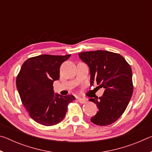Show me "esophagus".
I'll return each instance as SVG.
<instances>
[{
  "label": "esophagus",
  "instance_id": "obj_1",
  "mask_svg": "<svg viewBox=\"0 0 152 152\" xmlns=\"http://www.w3.org/2000/svg\"><path fill=\"white\" fill-rule=\"evenodd\" d=\"M78 101L79 102H80V103L82 104H84V103H86L87 102V100L86 99H84V98H78Z\"/></svg>",
  "mask_w": 152,
  "mask_h": 152
}]
</instances>
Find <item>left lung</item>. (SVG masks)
Wrapping results in <instances>:
<instances>
[{"instance_id":"obj_1","label":"left lung","mask_w":152,"mask_h":152,"mask_svg":"<svg viewBox=\"0 0 152 152\" xmlns=\"http://www.w3.org/2000/svg\"><path fill=\"white\" fill-rule=\"evenodd\" d=\"M78 56L89 67L91 86L96 82L105 89L102 96L89 99L99 108L91 122L100 126L112 124L123 115L132 96V68L122 56L109 51H85Z\"/></svg>"}]
</instances>
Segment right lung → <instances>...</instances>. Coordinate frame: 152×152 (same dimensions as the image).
I'll list each match as a JSON object with an SVG mask.
<instances>
[{"mask_svg":"<svg viewBox=\"0 0 152 152\" xmlns=\"http://www.w3.org/2000/svg\"><path fill=\"white\" fill-rule=\"evenodd\" d=\"M40 55L29 58L21 66L16 85L22 103L30 117L45 126L58 124L66 116L68 104L76 99L73 95L54 93L53 83L60 78V68L70 57Z\"/></svg>","mask_w":152,"mask_h":152,"instance_id":"add662e5","label":"right lung"}]
</instances>
